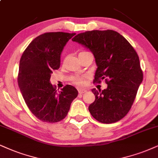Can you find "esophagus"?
Here are the masks:
<instances>
[{
  "label": "esophagus",
  "instance_id": "1",
  "mask_svg": "<svg viewBox=\"0 0 158 158\" xmlns=\"http://www.w3.org/2000/svg\"><path fill=\"white\" fill-rule=\"evenodd\" d=\"M87 91V89H78V93L79 94H83Z\"/></svg>",
  "mask_w": 158,
  "mask_h": 158
}]
</instances>
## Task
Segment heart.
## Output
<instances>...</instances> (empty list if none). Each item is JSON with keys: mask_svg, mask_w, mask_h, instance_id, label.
<instances>
[{"mask_svg": "<svg viewBox=\"0 0 158 158\" xmlns=\"http://www.w3.org/2000/svg\"><path fill=\"white\" fill-rule=\"evenodd\" d=\"M74 81H75V83H77V84L81 85V84H83V82H84V80H83V77H76L75 80H74Z\"/></svg>", "mask_w": 158, "mask_h": 158, "instance_id": "b5f03b06", "label": "heart"}]
</instances>
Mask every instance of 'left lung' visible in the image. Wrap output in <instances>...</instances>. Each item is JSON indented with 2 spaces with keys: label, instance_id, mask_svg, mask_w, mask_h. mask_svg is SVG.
<instances>
[{
  "label": "left lung",
  "instance_id": "obj_1",
  "mask_svg": "<svg viewBox=\"0 0 158 158\" xmlns=\"http://www.w3.org/2000/svg\"><path fill=\"white\" fill-rule=\"evenodd\" d=\"M73 42L88 48L97 66L94 82L106 78L107 89H93L95 100L89 110L95 119L105 124L116 122L126 116L133 106L143 73L139 58L128 41L112 30L81 33Z\"/></svg>",
  "mask_w": 158,
  "mask_h": 158
}]
</instances>
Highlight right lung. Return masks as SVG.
Here are the masks:
<instances>
[{"instance_id":"1","label":"right lung","mask_w":158,"mask_h":158,"mask_svg":"<svg viewBox=\"0 0 158 158\" xmlns=\"http://www.w3.org/2000/svg\"><path fill=\"white\" fill-rule=\"evenodd\" d=\"M75 33L50 32L37 36L29 44L19 61L18 85L27 106L44 122H58L69 112L78 92L67 85L57 91L50 83L52 70L61 64V55Z\"/></svg>"}]
</instances>
